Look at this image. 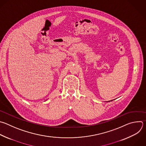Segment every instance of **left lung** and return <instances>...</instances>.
<instances>
[{
	"label": "left lung",
	"instance_id": "obj_1",
	"mask_svg": "<svg viewBox=\"0 0 146 146\" xmlns=\"http://www.w3.org/2000/svg\"><path fill=\"white\" fill-rule=\"evenodd\" d=\"M111 101H112V100H111ZM111 101H108V102H111Z\"/></svg>",
	"mask_w": 146,
	"mask_h": 146
}]
</instances>
